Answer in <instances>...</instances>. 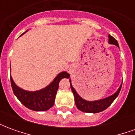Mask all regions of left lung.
Instances as JSON below:
<instances>
[{
    "label": "left lung",
    "instance_id": "left-lung-1",
    "mask_svg": "<svg viewBox=\"0 0 135 135\" xmlns=\"http://www.w3.org/2000/svg\"><path fill=\"white\" fill-rule=\"evenodd\" d=\"M108 42L110 44H113L116 45L117 47H119V44L118 42L116 39L113 37L112 36L108 35ZM67 77V78H69ZM70 85L71 91L73 93L74 95V100H75V104H76L77 108L80 110L81 111L83 112H86V113H99L101 112L103 110H105L108 106H110V104L113 102V100L116 99V98L119 95V92L121 90L122 88V85L119 87V90L116 91L115 93L112 95L111 96H109L104 98V99L99 100H95V101H87L85 100L82 99L81 97L79 96L77 94L76 90H74L73 86L71 85L70 80Z\"/></svg>",
    "mask_w": 135,
    "mask_h": 135
}]
</instances>
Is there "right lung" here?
Wrapping results in <instances>:
<instances>
[{
	"label": "right lung",
	"mask_w": 135,
	"mask_h": 135,
	"mask_svg": "<svg viewBox=\"0 0 135 135\" xmlns=\"http://www.w3.org/2000/svg\"><path fill=\"white\" fill-rule=\"evenodd\" d=\"M69 76V74L66 71H63L61 73L59 74L47 87L40 90L35 92L26 91L19 88L14 83L11 75L10 78L13 93L22 104L30 110L35 111H45L48 110L54 104L60 80L62 78Z\"/></svg>",
	"instance_id": "add662e5"
}]
</instances>
